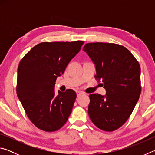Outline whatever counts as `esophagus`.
I'll use <instances>...</instances> for the list:
<instances>
[{"label": "esophagus", "instance_id": "esophagus-1", "mask_svg": "<svg viewBox=\"0 0 155 155\" xmlns=\"http://www.w3.org/2000/svg\"><path fill=\"white\" fill-rule=\"evenodd\" d=\"M82 94H83V93L82 92V91H77V97L81 96V95H82Z\"/></svg>", "mask_w": 155, "mask_h": 155}]
</instances>
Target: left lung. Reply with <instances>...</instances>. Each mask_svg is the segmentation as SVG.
Returning a JSON list of instances; mask_svg holds the SVG:
<instances>
[{
  "label": "left lung",
  "instance_id": "left-lung-1",
  "mask_svg": "<svg viewBox=\"0 0 155 155\" xmlns=\"http://www.w3.org/2000/svg\"><path fill=\"white\" fill-rule=\"evenodd\" d=\"M86 52L96 65L95 78L106 95H90L88 114L94 124L114 131L127 122L141 94L140 65L124 46L113 43H87Z\"/></svg>",
  "mask_w": 155,
  "mask_h": 155
}]
</instances>
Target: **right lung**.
<instances>
[{
  "instance_id": "1",
  "label": "right lung",
  "mask_w": 155,
  "mask_h": 155,
  "mask_svg": "<svg viewBox=\"0 0 155 155\" xmlns=\"http://www.w3.org/2000/svg\"><path fill=\"white\" fill-rule=\"evenodd\" d=\"M83 41L42 42L33 47L18 68L17 96L31 122L46 132L59 130L71 114L77 94L54 93L57 78L80 51Z\"/></svg>"
}]
</instances>
